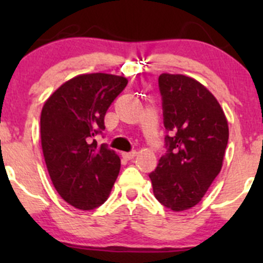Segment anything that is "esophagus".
<instances>
[{"mask_svg": "<svg viewBox=\"0 0 263 263\" xmlns=\"http://www.w3.org/2000/svg\"><path fill=\"white\" fill-rule=\"evenodd\" d=\"M136 156H137V152H136V151H132V152H123L122 153V157L125 159H134Z\"/></svg>", "mask_w": 263, "mask_h": 263, "instance_id": "obj_1", "label": "esophagus"}]
</instances>
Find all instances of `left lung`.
Returning <instances> with one entry per match:
<instances>
[{"label": "left lung", "mask_w": 263, "mask_h": 263, "mask_svg": "<svg viewBox=\"0 0 263 263\" xmlns=\"http://www.w3.org/2000/svg\"><path fill=\"white\" fill-rule=\"evenodd\" d=\"M167 153L149 174L157 200L173 211L195 206L220 173L229 125L219 101L203 84L182 74L158 78Z\"/></svg>", "instance_id": "obj_1"}]
</instances>
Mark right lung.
<instances>
[{
  "mask_svg": "<svg viewBox=\"0 0 263 263\" xmlns=\"http://www.w3.org/2000/svg\"><path fill=\"white\" fill-rule=\"evenodd\" d=\"M128 80L106 73L80 74L44 102L41 142L54 188L68 204L92 210L107 200L120 173L117 153L93 140L105 129L108 106Z\"/></svg>",
  "mask_w": 263,
  "mask_h": 263,
  "instance_id": "right-lung-1",
  "label": "right lung"
}]
</instances>
